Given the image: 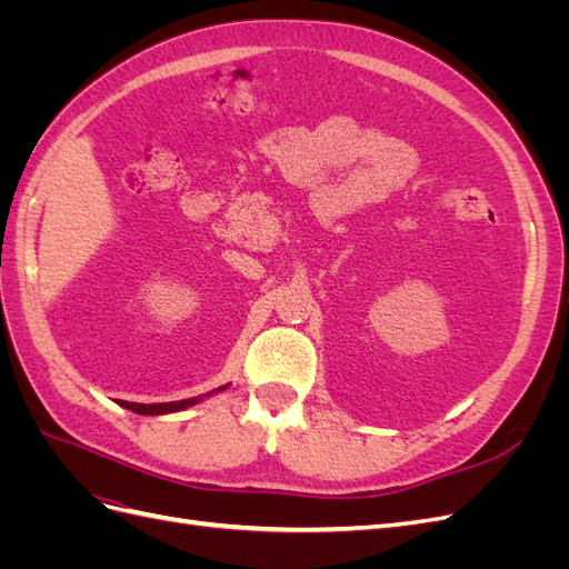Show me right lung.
I'll list each match as a JSON object with an SVG mask.
<instances>
[{
  "label": "right lung",
  "mask_w": 569,
  "mask_h": 569,
  "mask_svg": "<svg viewBox=\"0 0 569 569\" xmlns=\"http://www.w3.org/2000/svg\"><path fill=\"white\" fill-rule=\"evenodd\" d=\"M199 399H184V401H170V403H151V406H144V403H128L123 401L126 408L140 412V416H166V412H176V410H182L187 406H194Z\"/></svg>",
  "instance_id": "obj_1"
}]
</instances>
